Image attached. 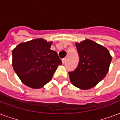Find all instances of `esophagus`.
<instances>
[{"label":"esophagus","mask_w":120,"mask_h":120,"mask_svg":"<svg viewBox=\"0 0 120 120\" xmlns=\"http://www.w3.org/2000/svg\"><path fill=\"white\" fill-rule=\"evenodd\" d=\"M65 61H66V58H63L62 59V63H63V64H64L65 63Z\"/></svg>","instance_id":"1"}]
</instances>
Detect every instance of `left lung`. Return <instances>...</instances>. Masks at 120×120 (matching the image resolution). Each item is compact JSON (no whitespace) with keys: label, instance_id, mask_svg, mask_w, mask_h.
<instances>
[{"label":"left lung","instance_id":"left-lung-1","mask_svg":"<svg viewBox=\"0 0 120 120\" xmlns=\"http://www.w3.org/2000/svg\"><path fill=\"white\" fill-rule=\"evenodd\" d=\"M75 45L80 58L77 68L68 73L70 80L76 87L90 89L106 76L112 56L106 48L89 39Z\"/></svg>","mask_w":120,"mask_h":120}]
</instances>
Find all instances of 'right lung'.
I'll return each instance as SVG.
<instances>
[{
  "instance_id": "1",
  "label": "right lung",
  "mask_w": 120,
  "mask_h": 120,
  "mask_svg": "<svg viewBox=\"0 0 120 120\" xmlns=\"http://www.w3.org/2000/svg\"><path fill=\"white\" fill-rule=\"evenodd\" d=\"M52 42L37 38L19 44L12 50V66L22 82L32 88H40L52 79L62 62Z\"/></svg>"
}]
</instances>
